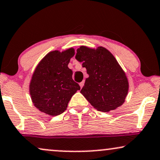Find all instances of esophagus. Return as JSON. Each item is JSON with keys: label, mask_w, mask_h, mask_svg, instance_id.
<instances>
[{"label": "esophagus", "mask_w": 160, "mask_h": 160, "mask_svg": "<svg viewBox=\"0 0 160 160\" xmlns=\"http://www.w3.org/2000/svg\"><path fill=\"white\" fill-rule=\"evenodd\" d=\"M80 88H82V86H83V85H84V81H82V82H80Z\"/></svg>", "instance_id": "34e87169"}]
</instances>
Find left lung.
Returning <instances> with one entry per match:
<instances>
[{
  "instance_id": "8db88e82",
  "label": "left lung",
  "mask_w": 160,
  "mask_h": 160,
  "mask_svg": "<svg viewBox=\"0 0 160 160\" xmlns=\"http://www.w3.org/2000/svg\"><path fill=\"white\" fill-rule=\"evenodd\" d=\"M76 59L82 62L88 78L80 93L98 110L109 112L124 102L129 84L126 74L113 55L103 47L96 50L81 46Z\"/></svg>"
}]
</instances>
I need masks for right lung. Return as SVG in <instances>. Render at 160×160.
Instances as JSON below:
<instances>
[{
	"label": "right lung",
	"mask_w": 160,
	"mask_h": 160,
	"mask_svg": "<svg viewBox=\"0 0 160 160\" xmlns=\"http://www.w3.org/2000/svg\"><path fill=\"white\" fill-rule=\"evenodd\" d=\"M74 55L73 48L62 53L50 52L36 67L30 92L35 107L42 112L52 116L62 114L72 96L80 89L72 79V71L68 67Z\"/></svg>",
	"instance_id": "right-lung-1"
}]
</instances>
